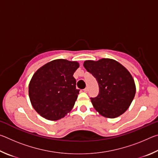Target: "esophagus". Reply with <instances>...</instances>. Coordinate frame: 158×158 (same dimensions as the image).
Instances as JSON below:
<instances>
[{"label":"esophagus","instance_id":"esophagus-1","mask_svg":"<svg viewBox=\"0 0 158 158\" xmlns=\"http://www.w3.org/2000/svg\"><path fill=\"white\" fill-rule=\"evenodd\" d=\"M88 90H89V89H88V88H85V89H84V91L85 92V93H87L88 92Z\"/></svg>","mask_w":158,"mask_h":158}]
</instances>
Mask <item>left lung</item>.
Instances as JSON below:
<instances>
[{"mask_svg": "<svg viewBox=\"0 0 158 158\" xmlns=\"http://www.w3.org/2000/svg\"><path fill=\"white\" fill-rule=\"evenodd\" d=\"M84 66L99 85L98 96L90 98L96 111L110 118L123 114L132 103L136 93L135 81L129 71L110 58L85 60Z\"/></svg>", "mask_w": 158, "mask_h": 158, "instance_id": "8db88e82", "label": "left lung"}]
</instances>
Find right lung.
<instances>
[{
  "instance_id": "obj_1",
  "label": "right lung",
  "mask_w": 158,
  "mask_h": 158,
  "mask_svg": "<svg viewBox=\"0 0 158 158\" xmlns=\"http://www.w3.org/2000/svg\"><path fill=\"white\" fill-rule=\"evenodd\" d=\"M79 66L76 61L56 59L33 74L28 86L29 98L41 116L56 121L72 110L79 93L73 77Z\"/></svg>"
}]
</instances>
